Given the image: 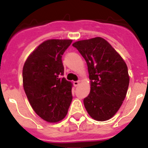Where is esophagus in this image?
I'll list each match as a JSON object with an SVG mask.
<instances>
[{
	"label": "esophagus",
	"mask_w": 148,
	"mask_h": 148,
	"mask_svg": "<svg viewBox=\"0 0 148 148\" xmlns=\"http://www.w3.org/2000/svg\"><path fill=\"white\" fill-rule=\"evenodd\" d=\"M79 84V80H77V81L73 82V85H74L75 87H77Z\"/></svg>",
	"instance_id": "obj_1"
}]
</instances>
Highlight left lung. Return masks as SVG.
Returning <instances> with one entry per match:
<instances>
[{"instance_id": "8db88e82", "label": "left lung", "mask_w": 148, "mask_h": 148, "mask_svg": "<svg viewBox=\"0 0 148 148\" xmlns=\"http://www.w3.org/2000/svg\"><path fill=\"white\" fill-rule=\"evenodd\" d=\"M87 62L90 79V94L84 99L87 113L104 121L119 110L129 84L128 67L121 57L100 37L73 43Z\"/></svg>"}]
</instances>
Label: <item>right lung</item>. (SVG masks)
I'll return each mask as SVG.
<instances>
[{"label":"right lung","mask_w":148,"mask_h":148,"mask_svg":"<svg viewBox=\"0 0 148 148\" xmlns=\"http://www.w3.org/2000/svg\"><path fill=\"white\" fill-rule=\"evenodd\" d=\"M72 40L45 41L32 52L23 69L26 95L34 112L48 122L66 116L73 100L72 83L64 75L62 55Z\"/></svg>","instance_id":"1"}]
</instances>
